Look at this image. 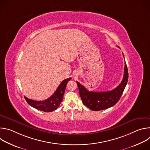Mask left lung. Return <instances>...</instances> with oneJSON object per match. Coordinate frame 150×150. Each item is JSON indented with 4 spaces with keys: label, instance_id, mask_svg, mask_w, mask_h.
Here are the masks:
<instances>
[{
    "label": "left lung",
    "instance_id": "left-lung-1",
    "mask_svg": "<svg viewBox=\"0 0 150 150\" xmlns=\"http://www.w3.org/2000/svg\"><path fill=\"white\" fill-rule=\"evenodd\" d=\"M127 80L128 70L126 62H125L123 79L116 88L111 91L104 92L89 91L79 82L76 81V83L82 103L93 111H99L110 108L118 102L125 90Z\"/></svg>",
    "mask_w": 150,
    "mask_h": 150
}]
</instances>
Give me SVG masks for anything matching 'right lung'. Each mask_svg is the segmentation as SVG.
I'll list each match as a JSON object with an SVG mask.
<instances>
[{
  "mask_svg": "<svg viewBox=\"0 0 150 150\" xmlns=\"http://www.w3.org/2000/svg\"><path fill=\"white\" fill-rule=\"evenodd\" d=\"M71 79V78H69L63 80L54 94L50 97L44 101H35L29 99L26 97H24V98L29 105L37 110L45 112H53L58 108L62 101L67 84Z\"/></svg>",
  "mask_w": 150,
  "mask_h": 150,
  "instance_id": "right-lung-1",
  "label": "right lung"
}]
</instances>
